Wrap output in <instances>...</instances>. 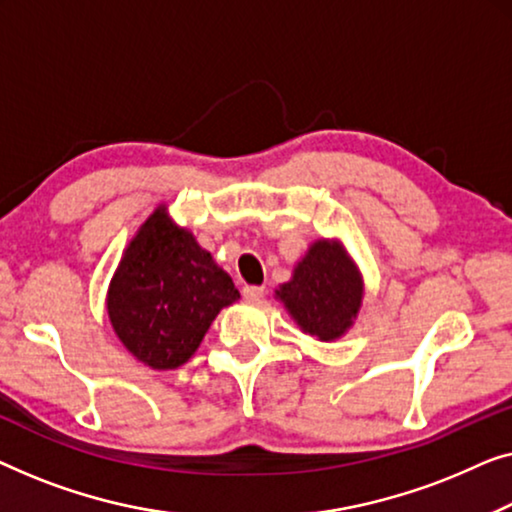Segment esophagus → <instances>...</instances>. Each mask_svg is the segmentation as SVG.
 Masks as SVG:
<instances>
[{
    "instance_id": "obj_1",
    "label": "esophagus",
    "mask_w": 512,
    "mask_h": 512,
    "mask_svg": "<svg viewBox=\"0 0 512 512\" xmlns=\"http://www.w3.org/2000/svg\"><path fill=\"white\" fill-rule=\"evenodd\" d=\"M243 297L248 301H259L264 297V287L262 285H246L243 287Z\"/></svg>"
}]
</instances>
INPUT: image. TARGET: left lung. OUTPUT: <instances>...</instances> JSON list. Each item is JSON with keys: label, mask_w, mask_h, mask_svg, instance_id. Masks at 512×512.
<instances>
[{"label": "left lung", "mask_w": 512, "mask_h": 512, "mask_svg": "<svg viewBox=\"0 0 512 512\" xmlns=\"http://www.w3.org/2000/svg\"><path fill=\"white\" fill-rule=\"evenodd\" d=\"M278 297L306 334L334 341L352 325L362 304L355 266L336 243L318 241L294 269Z\"/></svg>", "instance_id": "8db88e82"}]
</instances>
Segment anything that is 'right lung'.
<instances>
[{
	"label": "right lung",
	"instance_id": "right-lung-1",
	"mask_svg": "<svg viewBox=\"0 0 512 512\" xmlns=\"http://www.w3.org/2000/svg\"><path fill=\"white\" fill-rule=\"evenodd\" d=\"M239 297L211 253L157 208L111 280L109 318L139 362L176 369L194 355L215 315Z\"/></svg>",
	"mask_w": 512,
	"mask_h": 512
}]
</instances>
